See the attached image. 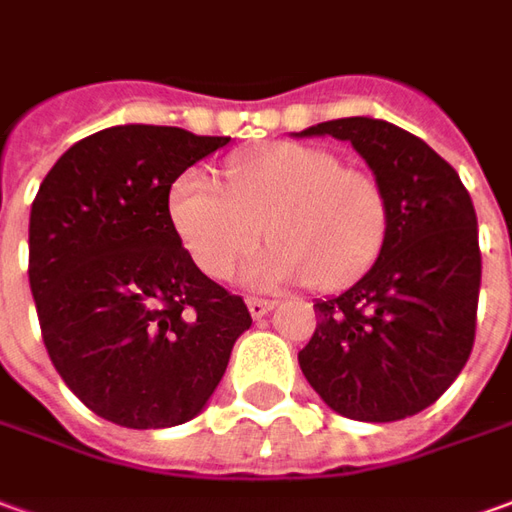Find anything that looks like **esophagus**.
I'll list each match as a JSON object with an SVG mask.
<instances>
[{
  "mask_svg": "<svg viewBox=\"0 0 512 512\" xmlns=\"http://www.w3.org/2000/svg\"><path fill=\"white\" fill-rule=\"evenodd\" d=\"M246 307H249L252 318H263L268 310H274V302H271V299H257V296H249V299H246Z\"/></svg>",
  "mask_w": 512,
  "mask_h": 512,
  "instance_id": "1",
  "label": "esophagus"
}]
</instances>
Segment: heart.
Segmentation results:
<instances>
[{
    "instance_id": "obj_1",
    "label": "heart",
    "mask_w": 512,
    "mask_h": 512,
    "mask_svg": "<svg viewBox=\"0 0 512 512\" xmlns=\"http://www.w3.org/2000/svg\"><path fill=\"white\" fill-rule=\"evenodd\" d=\"M169 216L182 246L213 280H230L241 260L257 288L307 280L318 291L355 282L388 235V196L368 171L310 144H274L227 166V188L185 171L169 191Z\"/></svg>"
}]
</instances>
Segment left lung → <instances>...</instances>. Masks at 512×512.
Wrapping results in <instances>:
<instances>
[{
    "label": "left lung",
    "instance_id": "1",
    "mask_svg": "<svg viewBox=\"0 0 512 512\" xmlns=\"http://www.w3.org/2000/svg\"><path fill=\"white\" fill-rule=\"evenodd\" d=\"M299 135L349 141L388 196L380 257L338 296L318 299L299 366L327 405L355 421H399L441 396L466 366L480 299L477 213L457 171L382 119H335Z\"/></svg>",
    "mask_w": 512,
    "mask_h": 512
}]
</instances>
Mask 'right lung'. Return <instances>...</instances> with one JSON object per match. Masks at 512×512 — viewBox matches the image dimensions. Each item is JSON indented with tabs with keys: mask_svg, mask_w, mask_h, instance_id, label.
<instances>
[{
	"mask_svg": "<svg viewBox=\"0 0 512 512\" xmlns=\"http://www.w3.org/2000/svg\"><path fill=\"white\" fill-rule=\"evenodd\" d=\"M224 135L121 124L74 144L30 213V288L57 374L130 430L185 424L207 405L244 299L196 268L169 216L171 182Z\"/></svg>",
	"mask_w": 512,
	"mask_h": 512,
	"instance_id": "1",
	"label": "right lung"
}]
</instances>
